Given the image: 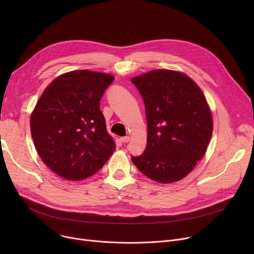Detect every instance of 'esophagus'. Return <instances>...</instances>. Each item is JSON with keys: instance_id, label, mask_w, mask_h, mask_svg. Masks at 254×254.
Returning <instances> with one entry per match:
<instances>
[{"instance_id": "1", "label": "esophagus", "mask_w": 254, "mask_h": 254, "mask_svg": "<svg viewBox=\"0 0 254 254\" xmlns=\"http://www.w3.org/2000/svg\"><path fill=\"white\" fill-rule=\"evenodd\" d=\"M120 141H122L123 143H127L129 141V137L128 136H126V137H122L120 138Z\"/></svg>"}]
</instances>
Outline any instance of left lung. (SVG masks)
<instances>
[{
  "label": "left lung",
  "mask_w": 254,
  "mask_h": 254,
  "mask_svg": "<svg viewBox=\"0 0 254 254\" xmlns=\"http://www.w3.org/2000/svg\"><path fill=\"white\" fill-rule=\"evenodd\" d=\"M144 101L147 145L131 161L145 176L172 183L188 176L203 158L213 120L202 89L188 75L152 70L134 77Z\"/></svg>",
  "instance_id": "1"
}]
</instances>
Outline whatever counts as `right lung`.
<instances>
[{
    "mask_svg": "<svg viewBox=\"0 0 254 254\" xmlns=\"http://www.w3.org/2000/svg\"><path fill=\"white\" fill-rule=\"evenodd\" d=\"M112 75L79 70L64 73L45 88L31 115L36 150L60 177L78 181L97 173L112 155L100 101Z\"/></svg>",
    "mask_w": 254,
    "mask_h": 254,
    "instance_id": "obj_1",
    "label": "right lung"
}]
</instances>
